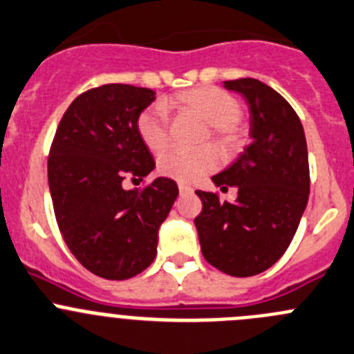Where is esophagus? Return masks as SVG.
Returning <instances> with one entry per match:
<instances>
[{
	"instance_id": "34e87169",
	"label": "esophagus",
	"mask_w": 354,
	"mask_h": 354,
	"mask_svg": "<svg viewBox=\"0 0 354 354\" xmlns=\"http://www.w3.org/2000/svg\"><path fill=\"white\" fill-rule=\"evenodd\" d=\"M179 193L180 194H191L193 193V187L187 186V184H179Z\"/></svg>"
}]
</instances>
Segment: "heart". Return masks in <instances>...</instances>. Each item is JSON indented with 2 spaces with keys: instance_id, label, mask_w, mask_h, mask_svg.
Listing matches in <instances>:
<instances>
[{
  "instance_id": "obj_1",
  "label": "heart",
  "mask_w": 354,
  "mask_h": 354,
  "mask_svg": "<svg viewBox=\"0 0 354 354\" xmlns=\"http://www.w3.org/2000/svg\"><path fill=\"white\" fill-rule=\"evenodd\" d=\"M167 109H174L180 116H191L208 124L210 139L224 151L233 154L243 144L241 130V104L234 95L217 86H194L175 93L163 100ZM137 133L151 153H161L170 142V121L162 106H149L137 116ZM217 149L205 146L198 151L170 149L158 161V168L165 177L193 183L218 167Z\"/></svg>"
}]
</instances>
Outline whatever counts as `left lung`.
<instances>
[{
  "label": "left lung",
  "mask_w": 354,
  "mask_h": 354,
  "mask_svg": "<svg viewBox=\"0 0 354 354\" xmlns=\"http://www.w3.org/2000/svg\"><path fill=\"white\" fill-rule=\"evenodd\" d=\"M250 109V146L212 180L222 191L238 187L234 203L196 191L203 208L194 218L201 254L231 276L271 268L290 245L309 198L308 146L290 104L254 78L224 82Z\"/></svg>",
  "instance_id": "8db88e82"
}]
</instances>
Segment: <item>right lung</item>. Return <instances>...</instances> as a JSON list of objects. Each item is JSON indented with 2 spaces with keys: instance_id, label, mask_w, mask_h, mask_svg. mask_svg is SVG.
Segmentation results:
<instances>
[{
  "instance_id": "1",
  "label": "right lung",
  "mask_w": 354,
  "mask_h": 354,
  "mask_svg": "<svg viewBox=\"0 0 354 354\" xmlns=\"http://www.w3.org/2000/svg\"><path fill=\"white\" fill-rule=\"evenodd\" d=\"M154 97L151 88L109 83L86 90L64 113L48 156L53 212L71 254L106 280H127L156 257L158 230L179 187L158 177L142 191L154 160L137 133V116Z\"/></svg>"
}]
</instances>
